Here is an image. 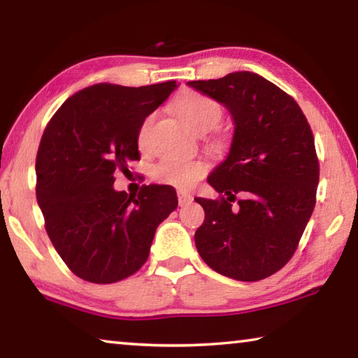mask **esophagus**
Returning a JSON list of instances; mask_svg holds the SVG:
<instances>
[{
	"label": "esophagus",
	"mask_w": 358,
	"mask_h": 358,
	"mask_svg": "<svg viewBox=\"0 0 358 358\" xmlns=\"http://www.w3.org/2000/svg\"><path fill=\"white\" fill-rule=\"evenodd\" d=\"M191 202H192L191 194L183 192V191L178 192V205H180V207H186V205H189Z\"/></svg>",
	"instance_id": "esophagus-1"
}]
</instances>
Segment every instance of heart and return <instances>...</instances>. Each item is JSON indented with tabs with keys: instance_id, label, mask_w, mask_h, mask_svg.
Returning a JSON list of instances; mask_svg holds the SVG:
<instances>
[{
	"instance_id": "obj_1",
	"label": "heart",
	"mask_w": 358,
	"mask_h": 358,
	"mask_svg": "<svg viewBox=\"0 0 358 358\" xmlns=\"http://www.w3.org/2000/svg\"><path fill=\"white\" fill-rule=\"evenodd\" d=\"M177 112L187 128L197 134H207L215 129L222 118V108L216 101L207 96L187 92L177 102ZM153 115H148L138 128L137 142L141 148H147L150 143V132L153 126ZM205 166L201 161L166 157L153 167V178L161 185H167L177 189H189L203 177Z\"/></svg>"
}]
</instances>
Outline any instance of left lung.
Listing matches in <instances>:
<instances>
[{
  "instance_id": "8db88e82",
  "label": "left lung",
  "mask_w": 358,
  "mask_h": 358,
  "mask_svg": "<svg viewBox=\"0 0 358 358\" xmlns=\"http://www.w3.org/2000/svg\"><path fill=\"white\" fill-rule=\"evenodd\" d=\"M187 85L226 107L234 121L226 159L207 178L226 197H196L205 211L196 248L217 273L264 280L292 257L316 205L319 162L311 128L289 94L254 72ZM238 192L247 197L235 210L229 202Z\"/></svg>"
}]
</instances>
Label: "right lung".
<instances>
[{"mask_svg": "<svg viewBox=\"0 0 358 358\" xmlns=\"http://www.w3.org/2000/svg\"><path fill=\"white\" fill-rule=\"evenodd\" d=\"M177 82L148 87L98 83L66 99L41 138L36 197L45 229L72 273L96 284L134 275L147 262L155 232L177 208L172 186L115 191L113 173L141 159L142 121Z\"/></svg>", "mask_w": 358, "mask_h": 358, "instance_id": "1", "label": "right lung"}]
</instances>
